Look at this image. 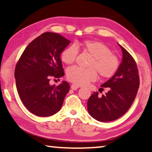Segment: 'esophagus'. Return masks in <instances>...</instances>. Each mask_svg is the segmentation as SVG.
<instances>
[{
	"label": "esophagus",
	"mask_w": 152,
	"mask_h": 152,
	"mask_svg": "<svg viewBox=\"0 0 152 152\" xmlns=\"http://www.w3.org/2000/svg\"><path fill=\"white\" fill-rule=\"evenodd\" d=\"M71 88L75 91V90H76V89L78 88V86L75 85V84H72V85H71Z\"/></svg>",
	"instance_id": "obj_1"
}]
</instances>
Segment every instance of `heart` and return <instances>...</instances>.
Instances as JSON below:
<instances>
[{
    "mask_svg": "<svg viewBox=\"0 0 152 152\" xmlns=\"http://www.w3.org/2000/svg\"><path fill=\"white\" fill-rule=\"evenodd\" d=\"M78 49L83 50L91 59L87 69L74 66L67 70L66 76L69 81L76 85H85L89 82L95 80L97 74L102 78H110L118 71L120 67V60L112 53L110 48L104 43L95 40H85L75 45L66 47L61 54L62 61L71 65L76 61Z\"/></svg>",
    "mask_w": 152,
    "mask_h": 152,
    "instance_id": "heart-1",
    "label": "heart"
}]
</instances>
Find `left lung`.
Returning a JSON list of instances; mask_svg holds the SVG:
<instances>
[{
    "label": "left lung",
    "instance_id": "1",
    "mask_svg": "<svg viewBox=\"0 0 152 152\" xmlns=\"http://www.w3.org/2000/svg\"><path fill=\"white\" fill-rule=\"evenodd\" d=\"M122 51V61L115 74L99 89L107 92L99 97L94 92L87 102L91 116L100 122H110L123 115L131 107L139 87V76L136 62L127 50L119 45Z\"/></svg>",
    "mask_w": 152,
    "mask_h": 152
}]
</instances>
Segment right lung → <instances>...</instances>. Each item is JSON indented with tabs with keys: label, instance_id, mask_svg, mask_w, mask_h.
Here are the masks:
<instances>
[{
	"label": "right lung",
	"instance_id": "right-lung-1",
	"mask_svg": "<svg viewBox=\"0 0 152 152\" xmlns=\"http://www.w3.org/2000/svg\"><path fill=\"white\" fill-rule=\"evenodd\" d=\"M70 41L57 33L45 32L26 48L16 64L15 78L19 95L33 114L46 117L60 110L69 91L66 81L50 85V78L64 75L60 55Z\"/></svg>",
	"mask_w": 152,
	"mask_h": 152
}]
</instances>
